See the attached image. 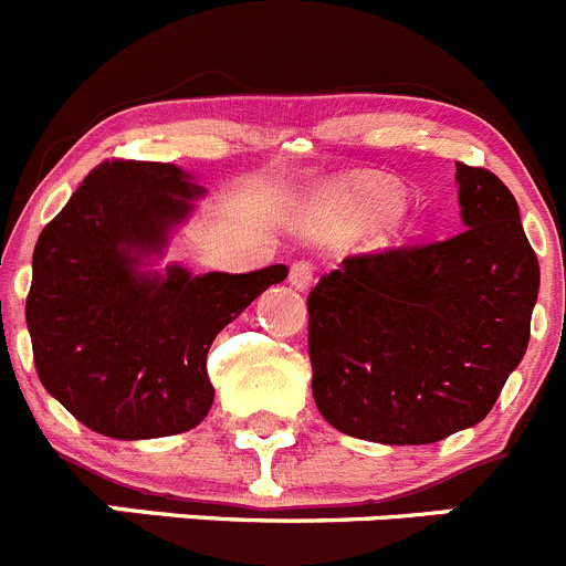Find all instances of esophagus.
Segmentation results:
<instances>
[{"label":"esophagus","mask_w":566,"mask_h":566,"mask_svg":"<svg viewBox=\"0 0 566 566\" xmlns=\"http://www.w3.org/2000/svg\"><path fill=\"white\" fill-rule=\"evenodd\" d=\"M289 283H292L294 289H300V292L311 289V283H314V263L294 261L292 269H289Z\"/></svg>","instance_id":"obj_1"}]
</instances>
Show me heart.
<instances>
[{
	"mask_svg": "<svg viewBox=\"0 0 566 566\" xmlns=\"http://www.w3.org/2000/svg\"><path fill=\"white\" fill-rule=\"evenodd\" d=\"M364 206L369 213H389L395 208V197L389 191H369L364 197Z\"/></svg>",
	"mask_w": 566,
	"mask_h": 566,
	"instance_id": "obj_1",
	"label": "heart"
}]
</instances>
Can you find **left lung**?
Instances as JSON below:
<instances>
[{
    "instance_id": "1",
    "label": "left lung",
    "mask_w": 566,
    "mask_h": 566,
    "mask_svg": "<svg viewBox=\"0 0 566 566\" xmlns=\"http://www.w3.org/2000/svg\"><path fill=\"white\" fill-rule=\"evenodd\" d=\"M467 230L344 258L308 294L314 400L342 433L430 444L481 422L525 355L539 261L497 175L455 164Z\"/></svg>"
}]
</instances>
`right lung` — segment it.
<instances>
[{"mask_svg":"<svg viewBox=\"0 0 566 566\" xmlns=\"http://www.w3.org/2000/svg\"><path fill=\"white\" fill-rule=\"evenodd\" d=\"M199 193L171 164L102 160L38 235L24 311L35 373L96 433L133 441L197 428L213 402V338L289 274L283 263L142 272Z\"/></svg>","mask_w":566,"mask_h":566,"instance_id":"add662e5","label":"right lung"}]
</instances>
